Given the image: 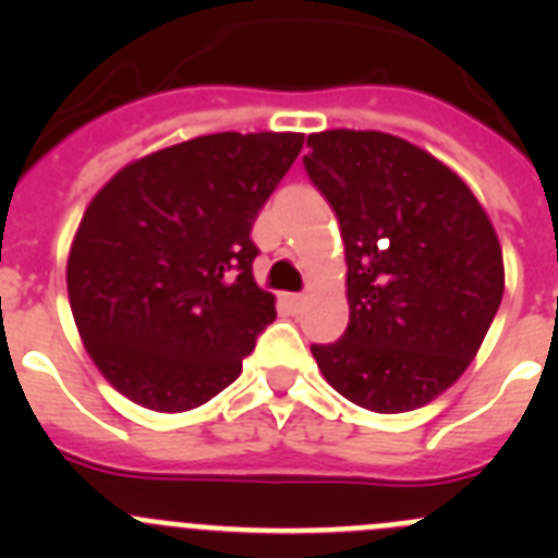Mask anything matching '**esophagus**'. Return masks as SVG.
I'll list each match as a JSON object with an SVG mask.
<instances>
[{
    "instance_id": "34e87169",
    "label": "esophagus",
    "mask_w": 558,
    "mask_h": 558,
    "mask_svg": "<svg viewBox=\"0 0 558 558\" xmlns=\"http://www.w3.org/2000/svg\"><path fill=\"white\" fill-rule=\"evenodd\" d=\"M288 307L293 310V313H299V310L304 307V295L302 293H290L288 295Z\"/></svg>"
}]
</instances>
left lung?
I'll use <instances>...</instances> for the list:
<instances>
[{"label":"left lung","mask_w":558,"mask_h":558,"mask_svg":"<svg viewBox=\"0 0 558 558\" xmlns=\"http://www.w3.org/2000/svg\"><path fill=\"white\" fill-rule=\"evenodd\" d=\"M307 147L349 265V327L310 347L315 363L366 411L427 405L466 372L500 307L495 229L450 167L399 136L338 128Z\"/></svg>","instance_id":"8db88e82"}]
</instances>
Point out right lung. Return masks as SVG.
I'll return each mask as SVG.
<instances>
[{
	"label": "right lung",
	"mask_w": 558,
	"mask_h": 558,
	"mask_svg": "<svg viewBox=\"0 0 558 558\" xmlns=\"http://www.w3.org/2000/svg\"><path fill=\"white\" fill-rule=\"evenodd\" d=\"M302 133H211L122 167L88 204L66 288L88 354L136 405L181 413L243 372L276 318L251 229Z\"/></svg>",
	"instance_id": "1"
}]
</instances>
